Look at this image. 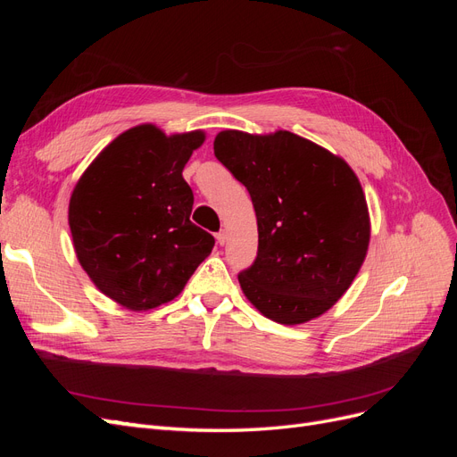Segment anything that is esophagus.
Returning a JSON list of instances; mask_svg holds the SVG:
<instances>
[{
	"mask_svg": "<svg viewBox=\"0 0 457 457\" xmlns=\"http://www.w3.org/2000/svg\"><path fill=\"white\" fill-rule=\"evenodd\" d=\"M215 238H217V242H219L220 245H225V242H227V232H225V230L217 232V234H215Z\"/></svg>",
	"mask_w": 457,
	"mask_h": 457,
	"instance_id": "34e87169",
	"label": "esophagus"
}]
</instances>
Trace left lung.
I'll return each mask as SVG.
<instances>
[{
	"label": "left lung",
	"instance_id": "8db88e82",
	"mask_svg": "<svg viewBox=\"0 0 457 457\" xmlns=\"http://www.w3.org/2000/svg\"><path fill=\"white\" fill-rule=\"evenodd\" d=\"M213 150L255 207L257 257L238 274L247 301L286 326L324 314L353 284L370 244L368 204L351 165L282 129H225Z\"/></svg>",
	"mask_w": 457,
	"mask_h": 457
}]
</instances>
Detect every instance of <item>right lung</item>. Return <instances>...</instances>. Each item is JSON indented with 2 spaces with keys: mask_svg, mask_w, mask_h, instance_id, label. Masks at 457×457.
Here are the masks:
<instances>
[{
  "mask_svg": "<svg viewBox=\"0 0 457 457\" xmlns=\"http://www.w3.org/2000/svg\"><path fill=\"white\" fill-rule=\"evenodd\" d=\"M205 133L165 135L152 123L118 135L76 183L68 225L81 269L129 311L175 299L215 238L190 220L195 196L183 179Z\"/></svg>",
  "mask_w": 457,
  "mask_h": 457,
  "instance_id": "right-lung-1",
  "label": "right lung"
}]
</instances>
